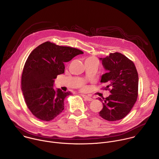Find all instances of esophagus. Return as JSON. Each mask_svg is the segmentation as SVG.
Returning a JSON list of instances; mask_svg holds the SVG:
<instances>
[{
  "mask_svg": "<svg viewBox=\"0 0 159 159\" xmlns=\"http://www.w3.org/2000/svg\"><path fill=\"white\" fill-rule=\"evenodd\" d=\"M82 96L84 98V100H85V101H92L93 100L91 98H90L89 96H86V95H84V94H82Z\"/></svg>",
  "mask_w": 159,
  "mask_h": 159,
  "instance_id": "34e87169",
  "label": "esophagus"
}]
</instances>
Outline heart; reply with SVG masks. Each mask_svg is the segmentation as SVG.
<instances>
[{
  "mask_svg": "<svg viewBox=\"0 0 159 159\" xmlns=\"http://www.w3.org/2000/svg\"><path fill=\"white\" fill-rule=\"evenodd\" d=\"M85 87H82V89H85Z\"/></svg>",
  "mask_w": 159,
  "mask_h": 159,
  "instance_id": "b5f03b06",
  "label": "heart"
}]
</instances>
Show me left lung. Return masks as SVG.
<instances>
[{
	"label": "left lung",
	"mask_w": 159,
	"mask_h": 159,
	"mask_svg": "<svg viewBox=\"0 0 159 159\" xmlns=\"http://www.w3.org/2000/svg\"><path fill=\"white\" fill-rule=\"evenodd\" d=\"M100 60L107 70L102 75L101 82L107 84L104 89L109 90L111 94L99 99L103 105L99 114L107 121H118L128 114L137 101L138 72L134 63L120 53H110Z\"/></svg>",
	"instance_id": "8db88e82"
}]
</instances>
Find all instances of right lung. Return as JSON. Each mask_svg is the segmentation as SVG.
I'll use <instances>...</instances> for the list:
<instances>
[{"label": "right lung", "mask_w": 159, "mask_h": 159, "mask_svg": "<svg viewBox=\"0 0 159 159\" xmlns=\"http://www.w3.org/2000/svg\"><path fill=\"white\" fill-rule=\"evenodd\" d=\"M84 52L75 48L44 42L30 54L21 77L25 102L38 119L50 121L64 109L65 98L71 95L53 87L54 79L65 71V62Z\"/></svg>", "instance_id": "right-lung-1"}]
</instances>
